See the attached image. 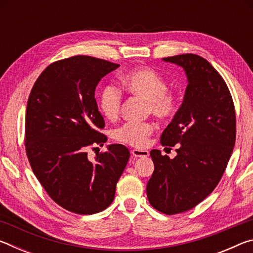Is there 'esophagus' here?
<instances>
[{"label": "esophagus", "mask_w": 253, "mask_h": 253, "mask_svg": "<svg viewBox=\"0 0 253 253\" xmlns=\"http://www.w3.org/2000/svg\"><path fill=\"white\" fill-rule=\"evenodd\" d=\"M131 155L134 157H147L149 155L148 151H145V149H132Z\"/></svg>", "instance_id": "obj_1"}]
</instances>
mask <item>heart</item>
Returning a JSON list of instances; mask_svg holds the SVG:
<instances>
[{
    "label": "heart",
    "mask_w": 253,
    "mask_h": 253,
    "mask_svg": "<svg viewBox=\"0 0 253 253\" xmlns=\"http://www.w3.org/2000/svg\"><path fill=\"white\" fill-rule=\"evenodd\" d=\"M123 88L131 95L147 101V113L153 114L161 121L172 118L178 109L177 97L168 89L165 79L151 68H135L124 75L121 79ZM122 91L116 85H107L100 93L99 108L108 119H116L121 111ZM154 125L149 122H128L113 130L116 142L132 147H144L152 135Z\"/></svg>",
    "instance_id": "1"
}]
</instances>
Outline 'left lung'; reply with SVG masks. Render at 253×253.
I'll list each match as a JSON object with an SVG mask.
<instances>
[{"label":"left lung","mask_w":253,"mask_h":253,"mask_svg":"<svg viewBox=\"0 0 253 253\" xmlns=\"http://www.w3.org/2000/svg\"><path fill=\"white\" fill-rule=\"evenodd\" d=\"M187 77L184 100L161 136L163 146L177 145L173 160L153 149L154 172L147 198L154 209L177 214L193 209L219 184L235 143V110L221 75L193 53L163 58Z\"/></svg>","instance_id":"8db88e82"}]
</instances>
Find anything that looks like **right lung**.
Instances as JSON below:
<instances>
[{
    "mask_svg": "<svg viewBox=\"0 0 253 253\" xmlns=\"http://www.w3.org/2000/svg\"><path fill=\"white\" fill-rule=\"evenodd\" d=\"M119 65L88 55L51 63L30 92L25 115V152L46 193L60 207L93 214L109 207L129 151L113 144L89 160L87 149L104 146L98 129L105 121L95 99L102 77Z\"/></svg>",
    "mask_w": 253,
    "mask_h": 253,
    "instance_id": "obj_1",
    "label": "right lung"
}]
</instances>
